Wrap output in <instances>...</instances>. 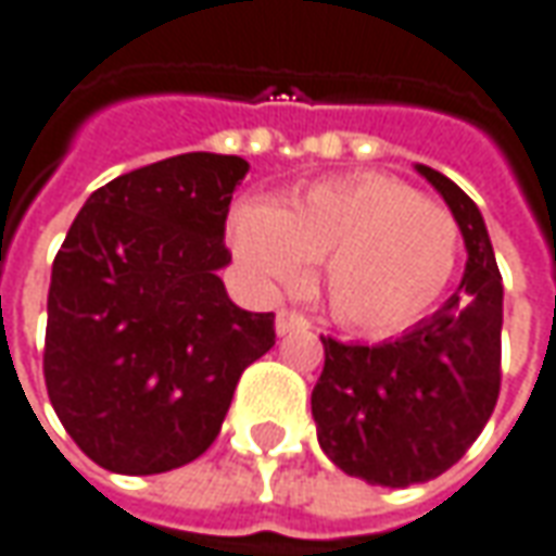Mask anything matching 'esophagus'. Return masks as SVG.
<instances>
[{
  "label": "esophagus",
  "instance_id": "esophagus-1",
  "mask_svg": "<svg viewBox=\"0 0 556 556\" xmlns=\"http://www.w3.org/2000/svg\"><path fill=\"white\" fill-rule=\"evenodd\" d=\"M304 328H309V319L304 313H294V309L277 313V334H292V331H304Z\"/></svg>",
  "mask_w": 556,
  "mask_h": 556
}]
</instances>
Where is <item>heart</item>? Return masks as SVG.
<instances>
[{
  "label": "heart",
  "instance_id": "heart-1",
  "mask_svg": "<svg viewBox=\"0 0 556 556\" xmlns=\"http://www.w3.org/2000/svg\"><path fill=\"white\" fill-rule=\"evenodd\" d=\"M237 258L262 286H298L309 262L343 326L387 334L435 307L456 270L459 225L441 203L380 173L326 179L286 206L249 200L230 218Z\"/></svg>",
  "mask_w": 556,
  "mask_h": 556
}]
</instances>
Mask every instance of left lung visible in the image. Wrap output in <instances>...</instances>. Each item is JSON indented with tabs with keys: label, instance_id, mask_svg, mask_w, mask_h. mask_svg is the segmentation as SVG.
<instances>
[{
	"label": "left lung",
	"instance_id": "left-lung-1",
	"mask_svg": "<svg viewBox=\"0 0 556 556\" xmlns=\"http://www.w3.org/2000/svg\"><path fill=\"white\" fill-rule=\"evenodd\" d=\"M466 240L459 292L402 338L377 346L323 338L326 368L309 407L334 466L380 486L426 484L475 444L500 399L502 274L475 200L417 164Z\"/></svg>",
	"mask_w": 556,
	"mask_h": 556
}]
</instances>
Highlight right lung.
<instances>
[{"label": "right lung", "instance_id": "right-lung-1", "mask_svg": "<svg viewBox=\"0 0 556 556\" xmlns=\"http://www.w3.org/2000/svg\"><path fill=\"white\" fill-rule=\"evenodd\" d=\"M249 164L188 151L97 188L56 252L45 387L72 441L118 475H161L218 435L274 313L240 309L218 270Z\"/></svg>", "mask_w": 556, "mask_h": 556}]
</instances>
